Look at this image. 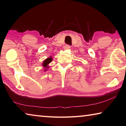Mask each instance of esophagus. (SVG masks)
<instances>
[{"mask_svg":"<svg viewBox=\"0 0 126 126\" xmlns=\"http://www.w3.org/2000/svg\"><path fill=\"white\" fill-rule=\"evenodd\" d=\"M70 48V45H65L64 46L65 49H69Z\"/></svg>","mask_w":126,"mask_h":126,"instance_id":"1","label":"esophagus"}]
</instances>
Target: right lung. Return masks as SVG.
<instances>
[{
  "mask_svg": "<svg viewBox=\"0 0 126 126\" xmlns=\"http://www.w3.org/2000/svg\"><path fill=\"white\" fill-rule=\"evenodd\" d=\"M52 61V57H49V58H48V59H46L43 62V66L45 67V68H48V64L51 61Z\"/></svg>",
  "mask_w": 126,
  "mask_h": 126,
  "instance_id": "right-lung-1",
  "label": "right lung"
}]
</instances>
